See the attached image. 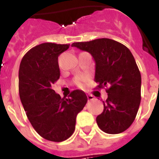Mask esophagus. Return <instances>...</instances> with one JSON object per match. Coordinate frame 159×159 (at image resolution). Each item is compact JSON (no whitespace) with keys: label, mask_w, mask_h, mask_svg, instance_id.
<instances>
[{"label":"esophagus","mask_w":159,"mask_h":159,"mask_svg":"<svg viewBox=\"0 0 159 159\" xmlns=\"http://www.w3.org/2000/svg\"><path fill=\"white\" fill-rule=\"evenodd\" d=\"M94 99H95V98H94L93 95H88V101L93 100Z\"/></svg>","instance_id":"34e87169"}]
</instances>
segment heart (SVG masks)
Wrapping results in <instances>:
<instances>
[{
	"mask_svg": "<svg viewBox=\"0 0 159 159\" xmlns=\"http://www.w3.org/2000/svg\"><path fill=\"white\" fill-rule=\"evenodd\" d=\"M85 81V79L84 78H79L78 80H77V85H78V87H80V88H82L83 86H84V82Z\"/></svg>",
	"mask_w": 159,
	"mask_h": 159,
	"instance_id": "obj_1",
	"label": "heart"
}]
</instances>
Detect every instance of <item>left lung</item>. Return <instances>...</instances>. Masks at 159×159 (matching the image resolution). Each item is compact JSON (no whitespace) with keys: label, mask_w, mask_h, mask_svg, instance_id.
<instances>
[{"label":"left lung","mask_w":159,"mask_h":159,"mask_svg":"<svg viewBox=\"0 0 159 159\" xmlns=\"http://www.w3.org/2000/svg\"><path fill=\"white\" fill-rule=\"evenodd\" d=\"M71 47L92 55L97 88H108L103 111L96 118L99 127L111 134L126 130L134 122L141 101V74L132 53L123 43L107 38L73 43Z\"/></svg>","instance_id":"obj_1"}]
</instances>
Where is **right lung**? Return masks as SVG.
Masks as SVG:
<instances>
[{
	"instance_id": "obj_1",
	"label": "right lung",
	"mask_w": 159,
	"mask_h": 159,
	"mask_svg": "<svg viewBox=\"0 0 159 159\" xmlns=\"http://www.w3.org/2000/svg\"><path fill=\"white\" fill-rule=\"evenodd\" d=\"M70 44L43 43L30 49L19 68V94L33 128L45 139L63 142L75 130V119L88 97L75 90L61 98L52 86L60 78L58 57Z\"/></svg>"
}]
</instances>
